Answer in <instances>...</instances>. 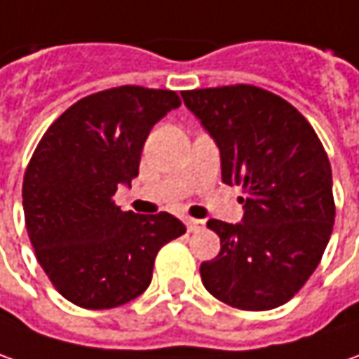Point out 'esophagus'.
Returning <instances> with one entry per match:
<instances>
[{"label": "esophagus", "instance_id": "34e87169", "mask_svg": "<svg viewBox=\"0 0 359 359\" xmlns=\"http://www.w3.org/2000/svg\"><path fill=\"white\" fill-rule=\"evenodd\" d=\"M187 229L189 232H198V230L204 229V220H196V218H187Z\"/></svg>", "mask_w": 359, "mask_h": 359}]
</instances>
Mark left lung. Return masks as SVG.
<instances>
[{
	"mask_svg": "<svg viewBox=\"0 0 359 359\" xmlns=\"http://www.w3.org/2000/svg\"><path fill=\"white\" fill-rule=\"evenodd\" d=\"M180 95L217 142L222 180L246 191L242 222H206L220 236V252L201 264L204 288L232 308H278L312 276L332 234L326 151L300 111L260 87Z\"/></svg>",
	"mask_w": 359,
	"mask_h": 359,
	"instance_id": "obj_1",
	"label": "left lung"
}]
</instances>
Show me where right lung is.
I'll return each instance as SVG.
<instances>
[{
	"instance_id": "obj_1",
	"label": "right lung",
	"mask_w": 359,
	"mask_h": 359,
	"mask_svg": "<svg viewBox=\"0 0 359 359\" xmlns=\"http://www.w3.org/2000/svg\"><path fill=\"white\" fill-rule=\"evenodd\" d=\"M179 95L137 85L89 95L47 129L23 177L37 262L55 290L87 310L117 308L149 288L156 252L187 229L168 212H123L113 194L139 175L142 144Z\"/></svg>"
}]
</instances>
